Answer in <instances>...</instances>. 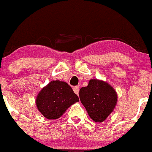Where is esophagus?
<instances>
[{"instance_id": "esophagus-1", "label": "esophagus", "mask_w": 152, "mask_h": 152, "mask_svg": "<svg viewBox=\"0 0 152 152\" xmlns=\"http://www.w3.org/2000/svg\"><path fill=\"white\" fill-rule=\"evenodd\" d=\"M73 91H74L75 94H79V86H75V87L73 88Z\"/></svg>"}]
</instances>
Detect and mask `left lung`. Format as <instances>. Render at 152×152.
I'll use <instances>...</instances> for the list:
<instances>
[{"label": "left lung", "mask_w": 152, "mask_h": 152, "mask_svg": "<svg viewBox=\"0 0 152 152\" xmlns=\"http://www.w3.org/2000/svg\"><path fill=\"white\" fill-rule=\"evenodd\" d=\"M79 98L91 118L96 122H103L114 110L118 94L109 83L93 79L86 87L81 88Z\"/></svg>", "instance_id": "obj_1"}]
</instances>
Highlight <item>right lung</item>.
Listing matches in <instances>:
<instances>
[{
	"mask_svg": "<svg viewBox=\"0 0 152 152\" xmlns=\"http://www.w3.org/2000/svg\"><path fill=\"white\" fill-rule=\"evenodd\" d=\"M79 97L66 83L53 80L41 89L36 97V106L41 114L49 120L58 119Z\"/></svg>",
	"mask_w": 152,
	"mask_h": 152,
	"instance_id": "1",
	"label": "right lung"
}]
</instances>
